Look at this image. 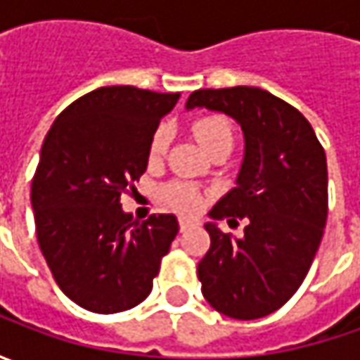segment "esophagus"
<instances>
[{
    "label": "esophagus",
    "instance_id": "1",
    "mask_svg": "<svg viewBox=\"0 0 360 360\" xmlns=\"http://www.w3.org/2000/svg\"><path fill=\"white\" fill-rule=\"evenodd\" d=\"M192 224H194V222H192V218H186V216H182V218H180V230H188Z\"/></svg>",
    "mask_w": 360,
    "mask_h": 360
}]
</instances>
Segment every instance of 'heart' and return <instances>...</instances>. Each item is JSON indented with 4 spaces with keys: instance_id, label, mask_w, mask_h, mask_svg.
I'll return each mask as SVG.
<instances>
[{
    "instance_id": "obj_1",
    "label": "heart",
    "mask_w": 360,
    "mask_h": 360,
    "mask_svg": "<svg viewBox=\"0 0 360 360\" xmlns=\"http://www.w3.org/2000/svg\"><path fill=\"white\" fill-rule=\"evenodd\" d=\"M192 131L206 152L220 142H232V128H230L229 122L220 116H208V118L194 122ZM166 146H168V130L158 128L156 134L152 136V142H150V160L156 162V160L162 158L166 152ZM166 200L176 206L178 210H194L200 204V194L192 186L178 182V184L166 188Z\"/></svg>"
}]
</instances>
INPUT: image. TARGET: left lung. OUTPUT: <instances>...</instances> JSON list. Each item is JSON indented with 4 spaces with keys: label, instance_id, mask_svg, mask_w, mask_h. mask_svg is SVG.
I'll use <instances>...</instances> for the list:
<instances>
[{
    "label": "left lung",
    "instance_id": "left-lung-1",
    "mask_svg": "<svg viewBox=\"0 0 360 360\" xmlns=\"http://www.w3.org/2000/svg\"><path fill=\"white\" fill-rule=\"evenodd\" d=\"M194 108L226 114L244 136L236 186L204 224L202 295L230 319H262L297 292L319 250L328 210L325 150L297 108L260 88L196 90L186 102ZM222 217H246L245 236L224 235L215 224Z\"/></svg>",
    "mask_w": 360,
    "mask_h": 360
}]
</instances>
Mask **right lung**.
Listing matches in <instances>:
<instances>
[{
    "mask_svg": "<svg viewBox=\"0 0 360 360\" xmlns=\"http://www.w3.org/2000/svg\"><path fill=\"white\" fill-rule=\"evenodd\" d=\"M180 94L105 86L56 118L32 180L41 255L82 309L128 311L152 290L178 234L174 214L134 220L120 198L148 168L150 142Z\"/></svg>",
    "mask_w": 360,
    "mask_h": 360,
    "instance_id": "add662e5",
    "label": "right lung"
}]
</instances>
